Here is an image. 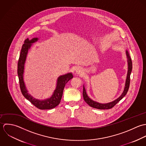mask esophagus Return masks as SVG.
<instances>
[{"mask_svg":"<svg viewBox=\"0 0 146 146\" xmlns=\"http://www.w3.org/2000/svg\"><path fill=\"white\" fill-rule=\"evenodd\" d=\"M83 72V70L82 68H78L76 70V73L77 74H82Z\"/></svg>","mask_w":146,"mask_h":146,"instance_id":"1","label":"esophagus"}]
</instances>
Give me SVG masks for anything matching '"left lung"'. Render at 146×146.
Here are the masks:
<instances>
[{
  "mask_svg": "<svg viewBox=\"0 0 146 146\" xmlns=\"http://www.w3.org/2000/svg\"><path fill=\"white\" fill-rule=\"evenodd\" d=\"M126 58H127V76H126V79L125 81V88L123 89V91L122 93V94L117 98L116 100L107 103H100L99 102H97L96 101H94L92 100L88 96L86 89L85 88V86L84 85V88H83V97L85 101V102L89 105L90 107L99 109V110H108L111 109L112 107H113L117 103L120 101L127 94L129 86H130V74L131 73L132 70V61L131 59L130 58V56L129 55V53L127 50H126Z\"/></svg>",
  "mask_w": 146,
  "mask_h": 146,
  "instance_id": "1",
  "label": "left lung"
}]
</instances>
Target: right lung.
Segmentation results:
<instances>
[{
  "label": "right lung",
  "instance_id": "obj_1",
  "mask_svg": "<svg viewBox=\"0 0 146 146\" xmlns=\"http://www.w3.org/2000/svg\"><path fill=\"white\" fill-rule=\"evenodd\" d=\"M38 40V38L35 37L31 39L27 38L24 41V44L23 45L18 61L17 74L19 79L20 89L24 96L34 106L40 110H50L56 107L59 104L62 96L64 87L66 84L70 80L73 78V76L72 73H68L65 74L60 76L57 79L56 88L50 98L40 100L34 98L29 94L24 79L25 64L28 51L33 46V43L36 42Z\"/></svg>",
  "mask_w": 146,
  "mask_h": 146
}]
</instances>
